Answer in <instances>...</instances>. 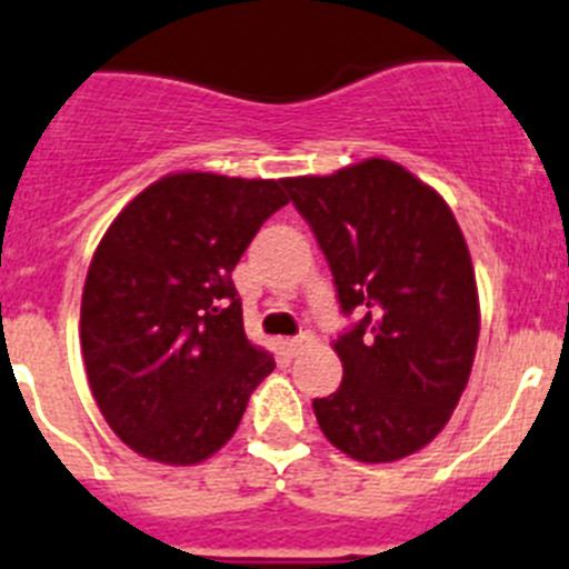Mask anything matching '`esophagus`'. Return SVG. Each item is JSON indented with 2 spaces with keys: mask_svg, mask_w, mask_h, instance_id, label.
Segmentation results:
<instances>
[{
  "mask_svg": "<svg viewBox=\"0 0 569 569\" xmlns=\"http://www.w3.org/2000/svg\"><path fill=\"white\" fill-rule=\"evenodd\" d=\"M311 342H315V335H311V331H300L297 337H289V340H283V348L289 351L291 357H295V355H300L306 346H311Z\"/></svg>",
  "mask_w": 569,
  "mask_h": 569,
  "instance_id": "obj_1",
  "label": "esophagus"
}]
</instances>
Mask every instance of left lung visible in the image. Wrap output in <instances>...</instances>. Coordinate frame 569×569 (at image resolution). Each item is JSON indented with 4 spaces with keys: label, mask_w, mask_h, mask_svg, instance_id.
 Here are the masks:
<instances>
[{
    "label": "left lung",
    "mask_w": 569,
    "mask_h": 569,
    "mask_svg": "<svg viewBox=\"0 0 569 569\" xmlns=\"http://www.w3.org/2000/svg\"><path fill=\"white\" fill-rule=\"evenodd\" d=\"M326 254L346 317L342 382L315 399L320 431L360 462L425 448L450 419L479 337L473 263L448 203L386 158L286 178Z\"/></svg>",
    "instance_id": "1"
}]
</instances>
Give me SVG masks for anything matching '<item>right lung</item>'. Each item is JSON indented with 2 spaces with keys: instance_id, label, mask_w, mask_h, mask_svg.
I'll list each match as a JSON object with an SVG mask.
<instances>
[{
  "instance_id": "add662e5",
  "label": "right lung",
  "mask_w": 569,
  "mask_h": 569,
  "mask_svg": "<svg viewBox=\"0 0 569 569\" xmlns=\"http://www.w3.org/2000/svg\"><path fill=\"white\" fill-rule=\"evenodd\" d=\"M286 203L283 181L176 172L101 238L81 295V355L107 425L141 457H212L272 373V355L247 340L232 269Z\"/></svg>"
}]
</instances>
